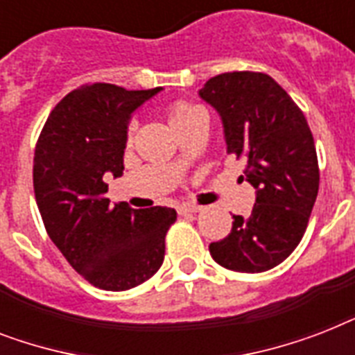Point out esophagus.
<instances>
[{
    "label": "esophagus",
    "mask_w": 355,
    "mask_h": 355,
    "mask_svg": "<svg viewBox=\"0 0 355 355\" xmlns=\"http://www.w3.org/2000/svg\"><path fill=\"white\" fill-rule=\"evenodd\" d=\"M202 208L200 206H195V205H180L177 208V211L180 214V216H186V214H197V211H200Z\"/></svg>",
    "instance_id": "34e87169"
}]
</instances>
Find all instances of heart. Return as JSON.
Returning <instances> with one entry per match:
<instances>
[{
    "mask_svg": "<svg viewBox=\"0 0 355 355\" xmlns=\"http://www.w3.org/2000/svg\"><path fill=\"white\" fill-rule=\"evenodd\" d=\"M202 110L197 108L195 105H189V103H177V105H173L171 110L167 112V119H169V125L173 128H177L178 125H182L188 119H191L193 116L200 114Z\"/></svg>",
    "mask_w": 355,
    "mask_h": 355,
    "instance_id": "obj_1",
    "label": "heart"
}]
</instances>
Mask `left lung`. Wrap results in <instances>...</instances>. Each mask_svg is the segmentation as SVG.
I'll use <instances>...</instances> for the list:
<instances>
[{
  "mask_svg": "<svg viewBox=\"0 0 355 355\" xmlns=\"http://www.w3.org/2000/svg\"><path fill=\"white\" fill-rule=\"evenodd\" d=\"M199 97L221 118L227 153L247 164L241 180L256 189L248 217L210 243L225 269L263 272L280 265L302 239L319 193V164L308 121L272 77L254 71L217 75Z\"/></svg>",
  "mask_w": 355,
  "mask_h": 355,
  "instance_id": "left-lung-1",
  "label": "left lung"
}]
</instances>
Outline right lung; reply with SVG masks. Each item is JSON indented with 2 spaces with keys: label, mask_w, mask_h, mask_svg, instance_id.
Masks as SVG:
<instances>
[{
  "label": "right lung",
  "mask_w": 355,
  "mask_h": 355,
  "mask_svg": "<svg viewBox=\"0 0 355 355\" xmlns=\"http://www.w3.org/2000/svg\"><path fill=\"white\" fill-rule=\"evenodd\" d=\"M96 83L69 92L49 114L35 150L33 184L51 241L79 275L107 291H127L160 269L167 206L134 210L107 199L105 178L123 175L128 123L160 94Z\"/></svg>",
  "instance_id": "1"
}]
</instances>
